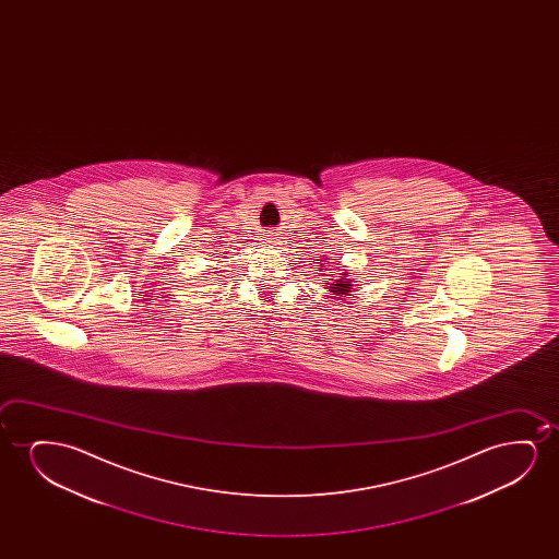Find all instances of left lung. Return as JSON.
I'll return each mask as SVG.
<instances>
[{
  "instance_id": "obj_1",
  "label": "left lung",
  "mask_w": 559,
  "mask_h": 559,
  "mask_svg": "<svg viewBox=\"0 0 559 559\" xmlns=\"http://www.w3.org/2000/svg\"><path fill=\"white\" fill-rule=\"evenodd\" d=\"M324 286H326V290L332 294V298H342L345 296H352L353 284L352 278H347V275H342V278H336V281H324Z\"/></svg>"
}]
</instances>
